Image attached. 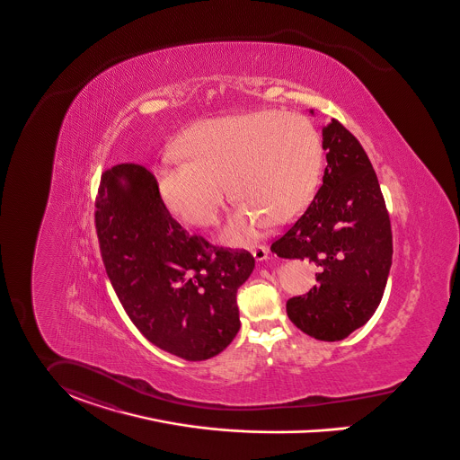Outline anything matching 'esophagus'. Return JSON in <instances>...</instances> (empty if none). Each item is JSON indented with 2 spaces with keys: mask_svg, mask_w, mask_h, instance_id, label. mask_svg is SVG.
Segmentation results:
<instances>
[{
  "mask_svg": "<svg viewBox=\"0 0 460 460\" xmlns=\"http://www.w3.org/2000/svg\"><path fill=\"white\" fill-rule=\"evenodd\" d=\"M252 256H254L256 261L267 260V256H269V247H267V245H256V247L252 249Z\"/></svg>",
  "mask_w": 460,
  "mask_h": 460,
  "instance_id": "1",
  "label": "esophagus"
}]
</instances>
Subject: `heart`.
Wrapping results in <instances>:
<instances>
[{
  "mask_svg": "<svg viewBox=\"0 0 460 460\" xmlns=\"http://www.w3.org/2000/svg\"><path fill=\"white\" fill-rule=\"evenodd\" d=\"M183 162L164 164L156 188L165 208L188 225L211 226L232 195L235 213L223 241L243 244L269 223H286L312 200L323 171V141L296 113L258 111L209 119L176 141Z\"/></svg>",
  "mask_w": 460,
  "mask_h": 460,
  "instance_id": "b5f03b06",
  "label": "heart"
}]
</instances>
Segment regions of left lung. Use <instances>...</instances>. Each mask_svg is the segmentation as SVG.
Here are the masks:
<instances>
[{"label":"left lung","mask_w":460,"mask_h":460,"mask_svg":"<svg viewBox=\"0 0 460 460\" xmlns=\"http://www.w3.org/2000/svg\"><path fill=\"white\" fill-rule=\"evenodd\" d=\"M323 184L270 249L319 267L317 284L288 300L291 323L308 337L337 341L361 328L384 296L393 263L385 200L361 143L338 120L323 128Z\"/></svg>","instance_id":"1"}]
</instances>
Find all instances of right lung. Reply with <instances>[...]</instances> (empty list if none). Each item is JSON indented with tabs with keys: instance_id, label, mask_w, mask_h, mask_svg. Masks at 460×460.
I'll return each mask as SVG.
<instances>
[{
	"instance_id": "obj_1",
	"label": "right lung",
	"mask_w": 460,
	"mask_h": 460,
	"mask_svg": "<svg viewBox=\"0 0 460 460\" xmlns=\"http://www.w3.org/2000/svg\"><path fill=\"white\" fill-rule=\"evenodd\" d=\"M95 230L120 304L154 345L186 361L230 345L241 328L237 289L254 269L249 251L190 235L162 202L154 174L137 164L102 172Z\"/></svg>"
}]
</instances>
